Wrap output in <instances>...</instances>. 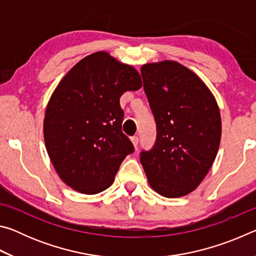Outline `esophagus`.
Masks as SVG:
<instances>
[{"label": "esophagus", "instance_id": "1", "mask_svg": "<svg viewBox=\"0 0 256 256\" xmlns=\"http://www.w3.org/2000/svg\"><path fill=\"white\" fill-rule=\"evenodd\" d=\"M131 140H132V142H133L134 146H136V148H138V136H134L131 138Z\"/></svg>", "mask_w": 256, "mask_h": 256}]
</instances>
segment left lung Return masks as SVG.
<instances>
[{"instance_id": "obj_1", "label": "left lung", "mask_w": 256, "mask_h": 256, "mask_svg": "<svg viewBox=\"0 0 256 256\" xmlns=\"http://www.w3.org/2000/svg\"><path fill=\"white\" fill-rule=\"evenodd\" d=\"M157 136L140 162L151 188L166 198L196 188L214 162L222 118L214 97L196 73L172 60L141 68Z\"/></svg>"}]
</instances>
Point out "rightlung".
<instances>
[{"mask_svg":"<svg viewBox=\"0 0 256 256\" xmlns=\"http://www.w3.org/2000/svg\"><path fill=\"white\" fill-rule=\"evenodd\" d=\"M142 86L136 68L97 52L81 60L60 82L47 105L44 138L55 170L84 194L110 188L131 140L122 132L120 98Z\"/></svg>","mask_w":256,"mask_h":256,"instance_id":"obj_1","label":"right lung"}]
</instances>
